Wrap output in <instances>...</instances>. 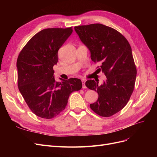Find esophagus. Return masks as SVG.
<instances>
[{"label": "esophagus", "instance_id": "1", "mask_svg": "<svg viewBox=\"0 0 157 157\" xmlns=\"http://www.w3.org/2000/svg\"><path fill=\"white\" fill-rule=\"evenodd\" d=\"M85 82H86V80L84 79H82V88H86V85H85Z\"/></svg>", "mask_w": 157, "mask_h": 157}]
</instances>
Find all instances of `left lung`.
<instances>
[{
	"label": "left lung",
	"mask_w": 157,
	"mask_h": 157,
	"mask_svg": "<svg viewBox=\"0 0 157 157\" xmlns=\"http://www.w3.org/2000/svg\"><path fill=\"white\" fill-rule=\"evenodd\" d=\"M75 30L107 78L101 85L99 80L86 82L99 96L90 107L99 116L111 117L125 107L134 91L137 70L131 46L121 33L100 23L76 26Z\"/></svg>",
	"instance_id": "8db88e82"
}]
</instances>
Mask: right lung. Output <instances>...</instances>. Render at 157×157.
Here are the masks:
<instances>
[{"mask_svg":"<svg viewBox=\"0 0 157 157\" xmlns=\"http://www.w3.org/2000/svg\"><path fill=\"white\" fill-rule=\"evenodd\" d=\"M72 33V27L42 30L31 38L18 56L19 90L31 111L42 118L58 115L67 105L70 94L82 88L81 80L59 78L61 82H56L54 76L58 52Z\"/></svg>","mask_w":157,"mask_h":157,"instance_id":"1","label":"right lung"}]
</instances>
